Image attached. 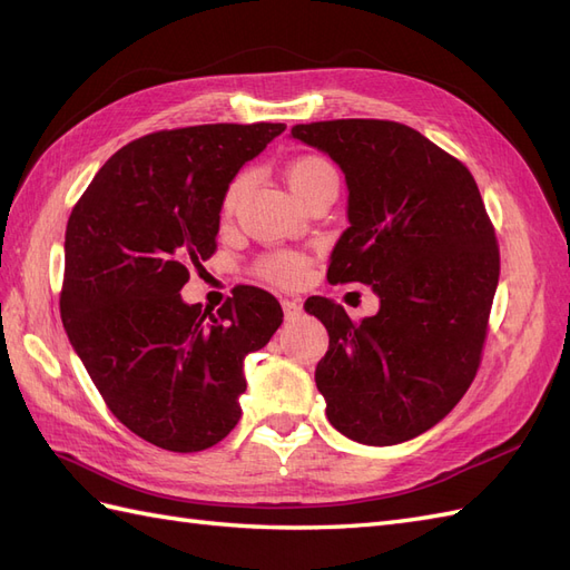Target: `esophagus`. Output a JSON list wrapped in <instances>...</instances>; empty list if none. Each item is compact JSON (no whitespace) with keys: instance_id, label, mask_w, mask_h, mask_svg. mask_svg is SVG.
Returning a JSON list of instances; mask_svg holds the SVG:
<instances>
[{"instance_id":"obj_1","label":"esophagus","mask_w":570,"mask_h":570,"mask_svg":"<svg viewBox=\"0 0 570 570\" xmlns=\"http://www.w3.org/2000/svg\"><path fill=\"white\" fill-rule=\"evenodd\" d=\"M283 312H285V318H297L302 314V302L299 299H283Z\"/></svg>"}]
</instances>
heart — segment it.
I'll list each match as a JSON object with an SVG mask.
<instances>
[{"label":"heart","mask_w":570,"mask_h":570,"mask_svg":"<svg viewBox=\"0 0 570 570\" xmlns=\"http://www.w3.org/2000/svg\"><path fill=\"white\" fill-rule=\"evenodd\" d=\"M287 183L292 187V193H295L299 199L308 197L325 183H337V170L335 166L323 159L316 157V154H308V157H299L287 166ZM245 189V176H237L228 189L226 195H223V212L233 214L235 206L239 202V195H243ZM308 271V258L299 252H275L262 258V264H258V273L264 275L266 281L275 283V285H297L299 281H304V275Z\"/></svg>","instance_id":"1"}]
</instances>
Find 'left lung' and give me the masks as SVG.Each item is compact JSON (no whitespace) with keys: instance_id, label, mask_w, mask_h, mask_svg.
<instances>
[{"instance_id":"1","label":"left lung","mask_w":570,"mask_h":570,"mask_svg":"<svg viewBox=\"0 0 570 570\" xmlns=\"http://www.w3.org/2000/svg\"><path fill=\"white\" fill-rule=\"evenodd\" d=\"M289 135L327 154L350 189L327 281L371 285L381 299L361 323L325 297L304 304L331 337L316 366L325 416L361 444L419 438L469 390L488 335L499 249L478 185L394 120H321Z\"/></svg>"}]
</instances>
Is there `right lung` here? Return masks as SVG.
<instances>
[{
  "instance_id": "1",
  "label": "right lung",
  "mask_w": 570,
  "mask_h": 570,
  "mask_svg": "<svg viewBox=\"0 0 570 570\" xmlns=\"http://www.w3.org/2000/svg\"><path fill=\"white\" fill-rule=\"evenodd\" d=\"M283 124H214L140 137L99 168L66 226L61 321L114 416L168 452H202L239 421L245 356L283 323L258 287L216 314L185 304L189 268L216 252L237 170Z\"/></svg>"
}]
</instances>
